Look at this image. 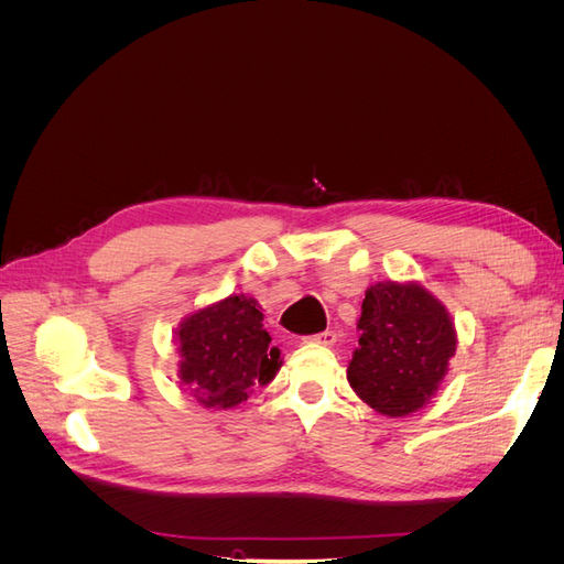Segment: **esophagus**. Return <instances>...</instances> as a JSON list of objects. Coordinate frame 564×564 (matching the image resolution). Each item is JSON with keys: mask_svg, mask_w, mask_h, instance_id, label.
I'll return each mask as SVG.
<instances>
[{"mask_svg": "<svg viewBox=\"0 0 564 564\" xmlns=\"http://www.w3.org/2000/svg\"><path fill=\"white\" fill-rule=\"evenodd\" d=\"M305 340H308V344H319V346H334L336 344V334L334 332H319L315 336H308Z\"/></svg>", "mask_w": 564, "mask_h": 564, "instance_id": "obj_1", "label": "esophagus"}]
</instances>
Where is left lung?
I'll return each instance as SVG.
<instances>
[{
  "label": "left lung",
  "instance_id": "1",
  "mask_svg": "<svg viewBox=\"0 0 564 564\" xmlns=\"http://www.w3.org/2000/svg\"><path fill=\"white\" fill-rule=\"evenodd\" d=\"M360 348L348 365L357 398L400 419L431 402L456 352V327L445 303L419 282H377L357 319Z\"/></svg>",
  "mask_w": 564,
  "mask_h": 564
}]
</instances>
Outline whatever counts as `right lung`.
I'll return each instance as SVG.
<instances>
[{
	"label": "right lung",
	"mask_w": 564,
	"mask_h": 564,
	"mask_svg": "<svg viewBox=\"0 0 564 564\" xmlns=\"http://www.w3.org/2000/svg\"><path fill=\"white\" fill-rule=\"evenodd\" d=\"M178 379L207 409H235L282 367L256 299L230 294L181 319L174 332Z\"/></svg>",
	"instance_id": "1"
}]
</instances>
